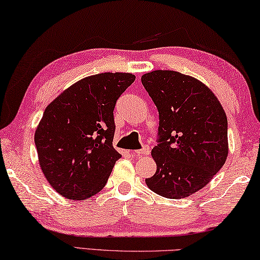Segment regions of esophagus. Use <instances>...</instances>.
Here are the masks:
<instances>
[{"label":"esophagus","instance_id":"1","mask_svg":"<svg viewBox=\"0 0 260 260\" xmlns=\"http://www.w3.org/2000/svg\"><path fill=\"white\" fill-rule=\"evenodd\" d=\"M134 154L136 156H144V155H148L150 154V147L148 146H145L144 148H142V150H137L134 152Z\"/></svg>","mask_w":260,"mask_h":260}]
</instances>
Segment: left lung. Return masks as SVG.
<instances>
[{"mask_svg": "<svg viewBox=\"0 0 260 260\" xmlns=\"http://www.w3.org/2000/svg\"><path fill=\"white\" fill-rule=\"evenodd\" d=\"M142 84L159 112L158 145L152 150L156 172L145 182L162 197L185 198L226 162V113L206 85L177 71L148 72Z\"/></svg>", "mask_w": 260, "mask_h": 260, "instance_id": "left-lung-1", "label": "left lung"}]
</instances>
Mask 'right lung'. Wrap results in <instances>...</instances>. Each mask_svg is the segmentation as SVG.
<instances>
[{
	"instance_id": "right-lung-1",
	"label": "right lung",
	"mask_w": 260,
	"mask_h": 260,
	"mask_svg": "<svg viewBox=\"0 0 260 260\" xmlns=\"http://www.w3.org/2000/svg\"><path fill=\"white\" fill-rule=\"evenodd\" d=\"M135 79L123 72L85 77L47 106L34 143L42 173L63 197L85 201L104 189L121 158L114 108Z\"/></svg>"
}]
</instances>
